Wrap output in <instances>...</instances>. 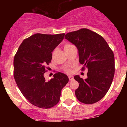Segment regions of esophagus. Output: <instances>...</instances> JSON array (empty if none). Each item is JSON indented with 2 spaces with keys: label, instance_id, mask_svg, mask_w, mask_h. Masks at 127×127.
Here are the masks:
<instances>
[{
  "label": "esophagus",
  "instance_id": "1",
  "mask_svg": "<svg viewBox=\"0 0 127 127\" xmlns=\"http://www.w3.org/2000/svg\"><path fill=\"white\" fill-rule=\"evenodd\" d=\"M68 79H69V81H73V77L72 76H68Z\"/></svg>",
  "mask_w": 127,
  "mask_h": 127
}]
</instances>
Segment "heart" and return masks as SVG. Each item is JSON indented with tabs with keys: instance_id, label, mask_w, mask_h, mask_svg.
<instances>
[{
	"instance_id": "obj_1",
	"label": "heart",
	"mask_w": 127,
	"mask_h": 127,
	"mask_svg": "<svg viewBox=\"0 0 127 127\" xmlns=\"http://www.w3.org/2000/svg\"><path fill=\"white\" fill-rule=\"evenodd\" d=\"M72 46V45L69 44V43H66V44H65L64 46V50H65V49L68 48V47H70V46ZM66 71L67 72H70V70L69 68H66Z\"/></svg>"
}]
</instances>
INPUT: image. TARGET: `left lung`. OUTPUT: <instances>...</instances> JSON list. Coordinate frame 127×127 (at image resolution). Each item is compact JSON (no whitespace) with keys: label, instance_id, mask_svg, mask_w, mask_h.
<instances>
[{"label":"left lung","instance_id":"1","mask_svg":"<svg viewBox=\"0 0 127 127\" xmlns=\"http://www.w3.org/2000/svg\"><path fill=\"white\" fill-rule=\"evenodd\" d=\"M65 39L77 47L82 70H88L87 78L79 75L74 78L79 83L75 95L79 101L93 104L106 95L115 74L113 52L102 36L87 29L67 33Z\"/></svg>","mask_w":127,"mask_h":127}]
</instances>
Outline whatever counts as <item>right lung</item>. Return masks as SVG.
<instances>
[{
  "label": "right lung",
  "mask_w": 127,
  "mask_h": 127,
  "mask_svg": "<svg viewBox=\"0 0 127 127\" xmlns=\"http://www.w3.org/2000/svg\"><path fill=\"white\" fill-rule=\"evenodd\" d=\"M64 33H36L23 40L14 59V76L20 91L34 106L49 109L60 101L62 90L68 82L61 72L46 81L44 73L52 60V52L63 40Z\"/></svg>",
  "instance_id": "right-lung-1"
}]
</instances>
